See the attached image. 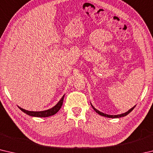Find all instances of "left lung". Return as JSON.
Segmentation results:
<instances>
[{"mask_svg":"<svg viewBox=\"0 0 153 153\" xmlns=\"http://www.w3.org/2000/svg\"><path fill=\"white\" fill-rule=\"evenodd\" d=\"M92 107L93 108V109H94L96 112H97L98 114H99V115H102V116H104V117H109V118H119V117H124V116H126L127 115H128V114L131 112V111H132L134 108H135V106H134V107H132L131 108V109H129L128 111H127L126 113H122V114H120V115H107V114H105L103 113L100 112L99 111H98L96 109V108L93 107V106L91 105Z\"/></svg>","mask_w":153,"mask_h":153,"instance_id":"obj_1","label":"left lung"}]
</instances>
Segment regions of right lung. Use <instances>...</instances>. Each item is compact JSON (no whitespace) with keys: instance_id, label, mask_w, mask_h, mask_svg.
Returning <instances> with one entry per match:
<instances>
[{"instance_id":"1","label":"right lung","mask_w":153,"mask_h":153,"mask_svg":"<svg viewBox=\"0 0 153 153\" xmlns=\"http://www.w3.org/2000/svg\"><path fill=\"white\" fill-rule=\"evenodd\" d=\"M64 96H63V97H62L61 99L59 100V102L55 106V107L50 108V109H48V110H46V111H29L25 110V109H24V108H20L19 107V108L23 111V112H24L25 113H26L27 115H30V116H33V117H49V116L55 115V113H57L58 111L60 110V108L62 107V105H63V102Z\"/></svg>"}]
</instances>
